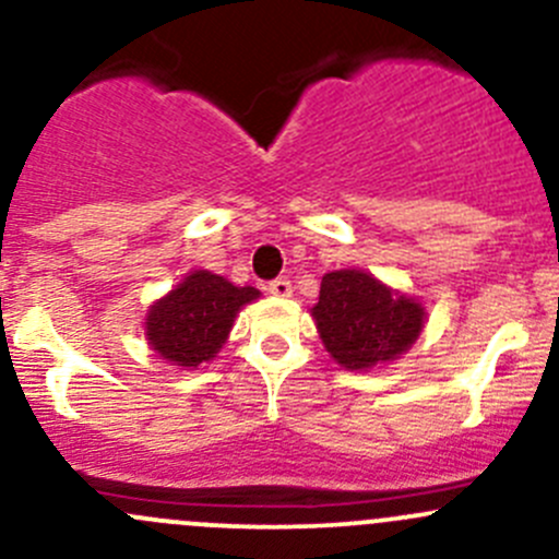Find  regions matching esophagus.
<instances>
[{
  "instance_id": "obj_1",
  "label": "esophagus",
  "mask_w": 559,
  "mask_h": 559,
  "mask_svg": "<svg viewBox=\"0 0 559 559\" xmlns=\"http://www.w3.org/2000/svg\"><path fill=\"white\" fill-rule=\"evenodd\" d=\"M267 292L273 297H292V281L289 278H275L267 284Z\"/></svg>"
}]
</instances>
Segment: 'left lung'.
Instances as JSON below:
<instances>
[{
    "label": "left lung",
    "instance_id": "1",
    "mask_svg": "<svg viewBox=\"0 0 559 559\" xmlns=\"http://www.w3.org/2000/svg\"><path fill=\"white\" fill-rule=\"evenodd\" d=\"M326 352L348 370H368L408 352L425 326V308L362 270H335L321 278L313 306Z\"/></svg>",
    "mask_w": 559,
    "mask_h": 559
}]
</instances>
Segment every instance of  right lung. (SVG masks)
Returning <instances> with one entry per match:
<instances>
[{
  "mask_svg": "<svg viewBox=\"0 0 559 559\" xmlns=\"http://www.w3.org/2000/svg\"><path fill=\"white\" fill-rule=\"evenodd\" d=\"M257 297L253 286H235L211 270H194L148 308L145 337L167 362L197 368L216 357L235 316Z\"/></svg>",
  "mask_w": 559,
  "mask_h": 559,
  "instance_id": "obj_1",
  "label": "right lung"
}]
</instances>
